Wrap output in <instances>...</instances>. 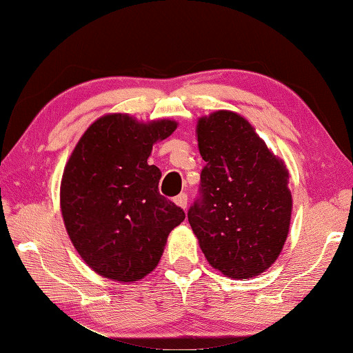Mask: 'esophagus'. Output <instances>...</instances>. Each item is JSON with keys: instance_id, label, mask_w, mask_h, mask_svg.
<instances>
[{"instance_id": "esophagus-1", "label": "esophagus", "mask_w": 353, "mask_h": 353, "mask_svg": "<svg viewBox=\"0 0 353 353\" xmlns=\"http://www.w3.org/2000/svg\"><path fill=\"white\" fill-rule=\"evenodd\" d=\"M175 203L180 208H183V209H186L188 208V194H180V195H176L175 196Z\"/></svg>"}]
</instances>
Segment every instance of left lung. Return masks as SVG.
I'll use <instances>...</instances> for the list:
<instances>
[{
	"instance_id": "left-lung-1",
	"label": "left lung",
	"mask_w": 353,
	"mask_h": 353,
	"mask_svg": "<svg viewBox=\"0 0 353 353\" xmlns=\"http://www.w3.org/2000/svg\"><path fill=\"white\" fill-rule=\"evenodd\" d=\"M206 161L188 219L215 270L234 279L263 273L279 256L292 217L288 170L248 121L217 111L199 121Z\"/></svg>"
}]
</instances>
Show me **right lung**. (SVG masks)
<instances>
[{
  "mask_svg": "<svg viewBox=\"0 0 353 353\" xmlns=\"http://www.w3.org/2000/svg\"><path fill=\"white\" fill-rule=\"evenodd\" d=\"M176 128L173 121L139 123L108 114L86 130L65 167L60 206L80 257L97 274L142 279L157 267L167 236L186 217L159 194L152 147Z\"/></svg>",
  "mask_w": 353,
  "mask_h": 353,
  "instance_id": "obj_1",
  "label": "right lung"
}]
</instances>
